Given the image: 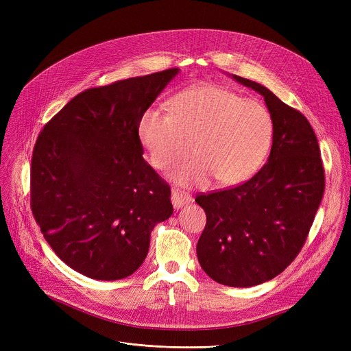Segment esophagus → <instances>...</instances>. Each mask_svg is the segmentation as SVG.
<instances>
[{"label":"esophagus","mask_w":351,"mask_h":351,"mask_svg":"<svg viewBox=\"0 0 351 351\" xmlns=\"http://www.w3.org/2000/svg\"><path fill=\"white\" fill-rule=\"evenodd\" d=\"M172 205L175 209H179L182 206H185L192 202V196L189 193L185 192H180V191H172Z\"/></svg>","instance_id":"esophagus-1"}]
</instances>
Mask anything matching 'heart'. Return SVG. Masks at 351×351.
I'll use <instances>...</instances> for the list:
<instances>
[{
	"instance_id": "obj_1",
	"label": "heart",
	"mask_w": 351,
	"mask_h": 351,
	"mask_svg": "<svg viewBox=\"0 0 351 351\" xmlns=\"http://www.w3.org/2000/svg\"><path fill=\"white\" fill-rule=\"evenodd\" d=\"M138 131L158 171H168L186 158L192 142L195 156L173 173L179 185L204 186L213 178L220 185H234L265 162L274 125L259 101L208 84L176 95L169 102V112L147 108Z\"/></svg>"
}]
</instances>
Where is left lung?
<instances>
[{"label":"left lung","instance_id":"8db88e82","mask_svg":"<svg viewBox=\"0 0 351 351\" xmlns=\"http://www.w3.org/2000/svg\"><path fill=\"white\" fill-rule=\"evenodd\" d=\"M233 78L265 97L273 145L263 168L242 185L196 196L206 213L196 253L215 282L250 287L276 278L300 253L324 193V168L300 110L261 84Z\"/></svg>","mask_w":351,"mask_h":351}]
</instances>
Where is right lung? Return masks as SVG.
I'll return each mask as SVG.
<instances>
[{
    "mask_svg": "<svg viewBox=\"0 0 351 351\" xmlns=\"http://www.w3.org/2000/svg\"><path fill=\"white\" fill-rule=\"evenodd\" d=\"M178 72L85 89L35 142V222L60 259L90 279L119 280L136 271L152 229L173 213L171 186L142 156L138 126Z\"/></svg>",
    "mask_w": 351,
    "mask_h": 351,
    "instance_id": "right-lung-1",
    "label": "right lung"
}]
</instances>
